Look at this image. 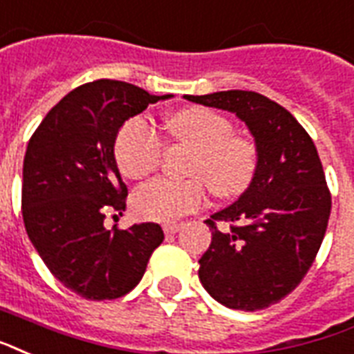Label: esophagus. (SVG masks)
<instances>
[{
	"mask_svg": "<svg viewBox=\"0 0 354 354\" xmlns=\"http://www.w3.org/2000/svg\"><path fill=\"white\" fill-rule=\"evenodd\" d=\"M180 228H182V225H178V223H167V225H163L165 234H176Z\"/></svg>",
	"mask_w": 354,
	"mask_h": 354,
	"instance_id": "34e87169",
	"label": "esophagus"
}]
</instances>
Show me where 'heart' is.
<instances>
[{
    "label": "heart",
    "mask_w": 354,
    "mask_h": 354,
    "mask_svg": "<svg viewBox=\"0 0 354 354\" xmlns=\"http://www.w3.org/2000/svg\"><path fill=\"white\" fill-rule=\"evenodd\" d=\"M172 141L193 148L191 180L156 178L135 191V213L148 221H176L201 209L207 201V185L221 198H232L252 185L260 167L254 139L234 133L225 115L207 107H185L167 118ZM165 142L145 120L131 118L118 131L115 159L126 178L139 180L161 165Z\"/></svg>",
    "instance_id": "heart-1"
}]
</instances>
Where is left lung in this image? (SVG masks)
<instances>
[{
  "label": "left lung",
  "mask_w": 354,
  "mask_h": 354,
  "mask_svg": "<svg viewBox=\"0 0 354 354\" xmlns=\"http://www.w3.org/2000/svg\"><path fill=\"white\" fill-rule=\"evenodd\" d=\"M183 98L236 113L260 148L252 185L206 221L212 245L198 260V279L228 308L263 310L301 284L325 237L333 201L321 159L297 118L263 94ZM217 222L229 226L221 231Z\"/></svg>",
  "instance_id": "8db88e82"
}]
</instances>
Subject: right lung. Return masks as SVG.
<instances>
[{
  "mask_svg": "<svg viewBox=\"0 0 354 354\" xmlns=\"http://www.w3.org/2000/svg\"><path fill=\"white\" fill-rule=\"evenodd\" d=\"M171 98L115 80L85 83L44 117L27 145L21 215L51 274L88 301H111L139 284L165 239L161 226H104L122 215L128 187L115 161V139L128 118Z\"/></svg>",
  "mask_w": 354,
  "mask_h": 354,
  "instance_id": "1",
  "label": "right lung"
}]
</instances>
